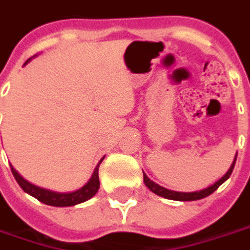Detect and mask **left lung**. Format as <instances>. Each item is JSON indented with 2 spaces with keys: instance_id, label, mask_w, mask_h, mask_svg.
<instances>
[{
  "instance_id": "obj_1",
  "label": "left lung",
  "mask_w": 250,
  "mask_h": 250,
  "mask_svg": "<svg viewBox=\"0 0 250 250\" xmlns=\"http://www.w3.org/2000/svg\"><path fill=\"white\" fill-rule=\"evenodd\" d=\"M235 160H237V155L234 157V161L231 164V167H229V170L226 172V174L221 177V179L215 181L212 186L207 187V188H204L202 191H195V192H176V191H170V189H167V188H164V187L158 186V184H155L154 181H151V180L146 176V174L143 173V183L146 184V187L149 188L150 191L154 192L155 195H158V196H162V198H167L170 199V200H179V202H191V200H199V199H203L206 196H208L211 195L212 192H215L218 189V187L223 184L226 180L230 177V174L233 172V169H234L235 165Z\"/></svg>"
}]
</instances>
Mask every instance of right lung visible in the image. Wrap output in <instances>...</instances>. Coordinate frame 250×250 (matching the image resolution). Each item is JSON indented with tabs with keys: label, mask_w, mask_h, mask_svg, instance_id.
Segmentation results:
<instances>
[{
	"label": "right lung",
	"mask_w": 250,
	"mask_h": 250,
	"mask_svg": "<svg viewBox=\"0 0 250 250\" xmlns=\"http://www.w3.org/2000/svg\"><path fill=\"white\" fill-rule=\"evenodd\" d=\"M31 59H28L25 64L29 62ZM104 160V157L101 158L97 167H95V172L92 174V177L89 179V181L83 187H81L80 189L73 192H66V193H62V192H54L50 191V189H44V188H40V187H36L34 184H31L29 181H27L25 179H22L20 174L17 173L15 167L10 165V169H12V173L15 176L16 181L19 183V186L21 187L22 191L29 193L31 196L36 198L39 202L44 204H48V206H54V207H70V206H76V204L83 203L86 202L90 198H93L96 195V192L99 191L100 188V180H99V167L100 164Z\"/></svg>",
	"instance_id": "right-lung-1"
}]
</instances>
